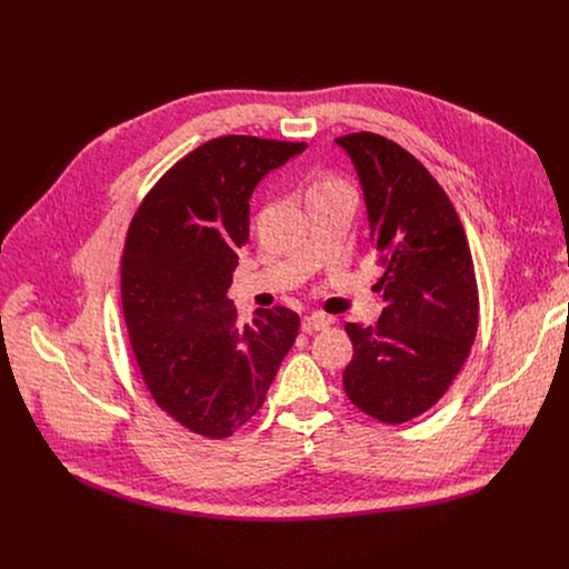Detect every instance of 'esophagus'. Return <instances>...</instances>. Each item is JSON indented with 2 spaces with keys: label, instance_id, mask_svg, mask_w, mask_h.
Listing matches in <instances>:
<instances>
[{
  "label": "esophagus",
  "instance_id": "34e87169",
  "mask_svg": "<svg viewBox=\"0 0 569 569\" xmlns=\"http://www.w3.org/2000/svg\"><path fill=\"white\" fill-rule=\"evenodd\" d=\"M329 327V319L323 317V315H317V312H312V315H306L303 319H301V331L303 333H315V331H323Z\"/></svg>",
  "mask_w": 569,
  "mask_h": 569
}]
</instances>
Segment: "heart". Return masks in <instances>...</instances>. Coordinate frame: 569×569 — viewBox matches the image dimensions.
Listing matches in <instances>:
<instances>
[{"label":"heart","instance_id":"1","mask_svg":"<svg viewBox=\"0 0 569 569\" xmlns=\"http://www.w3.org/2000/svg\"><path fill=\"white\" fill-rule=\"evenodd\" d=\"M342 182L336 180V178H317L312 184H310V191L308 193H315V191H323V189H333V187H340Z\"/></svg>","mask_w":569,"mask_h":569}]
</instances>
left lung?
I'll return each instance as SVG.
<instances>
[{
	"label": "left lung",
	"instance_id": "obj_1",
	"mask_svg": "<svg viewBox=\"0 0 569 569\" xmlns=\"http://www.w3.org/2000/svg\"><path fill=\"white\" fill-rule=\"evenodd\" d=\"M336 141L360 178L385 268L376 327H345L353 360L342 382L358 410L396 426L428 412L470 353L479 321L472 257L450 198L415 154L373 132Z\"/></svg>",
	"mask_w": 569,
	"mask_h": 569
}]
</instances>
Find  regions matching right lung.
Listing matches in <instances>:
<instances>
[{"label":"right lung","mask_w":569,"mask_h":569,"mask_svg":"<svg viewBox=\"0 0 569 569\" xmlns=\"http://www.w3.org/2000/svg\"><path fill=\"white\" fill-rule=\"evenodd\" d=\"M308 143L227 134L198 146L139 204L121 259V301L143 382L180 426L231 437L263 405L299 333L286 306L240 327L227 297L250 238V198Z\"/></svg>","instance_id":"obj_1"}]
</instances>
